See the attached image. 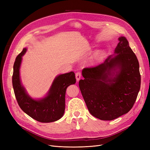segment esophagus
Listing matches in <instances>:
<instances>
[{
  "label": "esophagus",
  "instance_id": "obj_1",
  "mask_svg": "<svg viewBox=\"0 0 150 150\" xmlns=\"http://www.w3.org/2000/svg\"><path fill=\"white\" fill-rule=\"evenodd\" d=\"M81 72H76V78L77 81H79V79H81Z\"/></svg>",
  "mask_w": 150,
  "mask_h": 150
}]
</instances>
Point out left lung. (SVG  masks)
<instances>
[{"label": "left lung", "mask_w": 150, "mask_h": 150, "mask_svg": "<svg viewBox=\"0 0 150 150\" xmlns=\"http://www.w3.org/2000/svg\"><path fill=\"white\" fill-rule=\"evenodd\" d=\"M114 54L103 62L84 68L79 88L89 112L111 121L128 112L140 89L138 59L125 37L119 38Z\"/></svg>", "instance_id": "left-lung-1"}]
</instances>
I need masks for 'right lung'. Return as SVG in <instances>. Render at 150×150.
I'll use <instances>...</instances> for the list:
<instances>
[{
    "instance_id": "1",
    "label": "right lung",
    "mask_w": 150,
    "mask_h": 150,
    "mask_svg": "<svg viewBox=\"0 0 150 150\" xmlns=\"http://www.w3.org/2000/svg\"><path fill=\"white\" fill-rule=\"evenodd\" d=\"M27 51L24 48L13 64L12 86L18 104L21 110L32 118L41 122L56 121L62 117L65 110V95L68 86L76 83L73 71L59 74L54 79L46 96L34 99L27 93L22 84L20 68L22 56Z\"/></svg>"
}]
</instances>
